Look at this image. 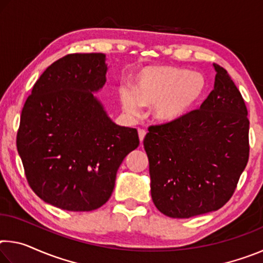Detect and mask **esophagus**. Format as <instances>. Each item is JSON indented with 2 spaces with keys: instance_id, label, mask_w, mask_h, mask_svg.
Returning a JSON list of instances; mask_svg holds the SVG:
<instances>
[{
  "instance_id": "1",
  "label": "esophagus",
  "mask_w": 263,
  "mask_h": 263,
  "mask_svg": "<svg viewBox=\"0 0 263 263\" xmlns=\"http://www.w3.org/2000/svg\"><path fill=\"white\" fill-rule=\"evenodd\" d=\"M138 135H139L140 142H142V140H144V138L146 136V131L145 130H139V131H138Z\"/></svg>"
}]
</instances>
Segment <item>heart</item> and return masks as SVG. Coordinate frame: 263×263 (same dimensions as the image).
<instances>
[{
	"label": "heart",
	"instance_id": "obj_1",
	"mask_svg": "<svg viewBox=\"0 0 263 263\" xmlns=\"http://www.w3.org/2000/svg\"><path fill=\"white\" fill-rule=\"evenodd\" d=\"M205 90L206 80L201 73L173 66H155L136 75L132 90L121 89V101L127 114L137 115L139 103L153 105L155 119L174 123L198 105Z\"/></svg>",
	"mask_w": 263,
	"mask_h": 263
}]
</instances>
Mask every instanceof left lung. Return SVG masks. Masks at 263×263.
Wrapping results in <instances>:
<instances>
[{"label": "left lung", "mask_w": 263, "mask_h": 263, "mask_svg": "<svg viewBox=\"0 0 263 263\" xmlns=\"http://www.w3.org/2000/svg\"><path fill=\"white\" fill-rule=\"evenodd\" d=\"M213 68L215 87L201 108L151 126L144 139L151 195L168 217L190 218L225 205L248 162L247 108L229 73Z\"/></svg>", "instance_id": "1"}]
</instances>
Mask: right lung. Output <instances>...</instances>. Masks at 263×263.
I'll return each instance as SVG.
<instances>
[{
	"label": "right lung",
	"instance_id": "add662e5",
	"mask_svg": "<svg viewBox=\"0 0 263 263\" xmlns=\"http://www.w3.org/2000/svg\"><path fill=\"white\" fill-rule=\"evenodd\" d=\"M103 53L68 54L48 66L22 110L17 151L31 188L67 211H92L115 188L136 128L111 121L95 96L106 81Z\"/></svg>",
	"mask_w": 263,
	"mask_h": 263
}]
</instances>
